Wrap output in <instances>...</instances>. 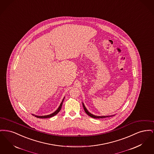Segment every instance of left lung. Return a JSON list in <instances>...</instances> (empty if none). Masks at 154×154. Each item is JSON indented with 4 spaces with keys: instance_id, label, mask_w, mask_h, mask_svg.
Here are the masks:
<instances>
[{
    "instance_id": "obj_1",
    "label": "left lung",
    "mask_w": 154,
    "mask_h": 154,
    "mask_svg": "<svg viewBox=\"0 0 154 154\" xmlns=\"http://www.w3.org/2000/svg\"><path fill=\"white\" fill-rule=\"evenodd\" d=\"M82 106H83L84 109L85 110V112L87 113V114H88V116H90L91 117L94 118H104L110 117L114 116V115H113V116H96L92 114L91 113H90V112L88 111V110H87V109H86V107H85V106H84V104L83 103H82Z\"/></svg>"
}]
</instances>
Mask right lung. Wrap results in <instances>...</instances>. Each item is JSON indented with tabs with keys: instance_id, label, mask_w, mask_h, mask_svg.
<instances>
[{
	"instance_id": "add662e5",
	"label": "right lung",
	"mask_w": 154,
	"mask_h": 154,
	"mask_svg": "<svg viewBox=\"0 0 154 154\" xmlns=\"http://www.w3.org/2000/svg\"><path fill=\"white\" fill-rule=\"evenodd\" d=\"M64 99H65V97L63 99V100H62V102L60 103V106H59L58 109L57 110H56L55 112H54L53 113L51 114H50V115H47V116H35V115H34V114H32V115H33V116H35L36 117L38 118H47L52 117H53V116H54L57 115V114L60 111V110L61 108H62V103H63V100H64Z\"/></svg>"
}]
</instances>
